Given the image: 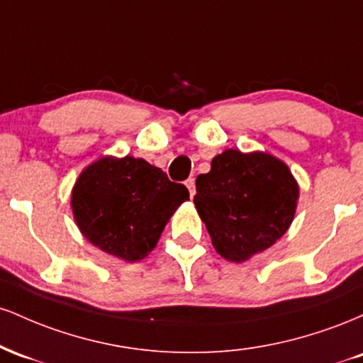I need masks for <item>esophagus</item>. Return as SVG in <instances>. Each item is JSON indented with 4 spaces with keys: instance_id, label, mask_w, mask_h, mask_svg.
Masks as SVG:
<instances>
[{
    "instance_id": "1",
    "label": "esophagus",
    "mask_w": 363,
    "mask_h": 363,
    "mask_svg": "<svg viewBox=\"0 0 363 363\" xmlns=\"http://www.w3.org/2000/svg\"><path fill=\"white\" fill-rule=\"evenodd\" d=\"M186 187L187 189H189V196L191 198H194V194H196V184H194V179L193 177H189L186 181Z\"/></svg>"
}]
</instances>
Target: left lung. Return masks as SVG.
<instances>
[{
	"mask_svg": "<svg viewBox=\"0 0 363 363\" xmlns=\"http://www.w3.org/2000/svg\"><path fill=\"white\" fill-rule=\"evenodd\" d=\"M298 182L289 165L266 152L228 148L196 179L194 206L223 259L245 262L290 228Z\"/></svg>",
	"mask_w": 363,
	"mask_h": 363,
	"instance_id": "8db88e82",
	"label": "left lung"
}]
</instances>
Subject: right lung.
<instances>
[{"instance_id": "obj_1", "label": "right lung", "mask_w": 363, "mask_h": 363, "mask_svg": "<svg viewBox=\"0 0 363 363\" xmlns=\"http://www.w3.org/2000/svg\"><path fill=\"white\" fill-rule=\"evenodd\" d=\"M189 199L184 184L143 158L106 155L82 170L72 189V211L91 245L126 262L147 257L170 216Z\"/></svg>"}]
</instances>
